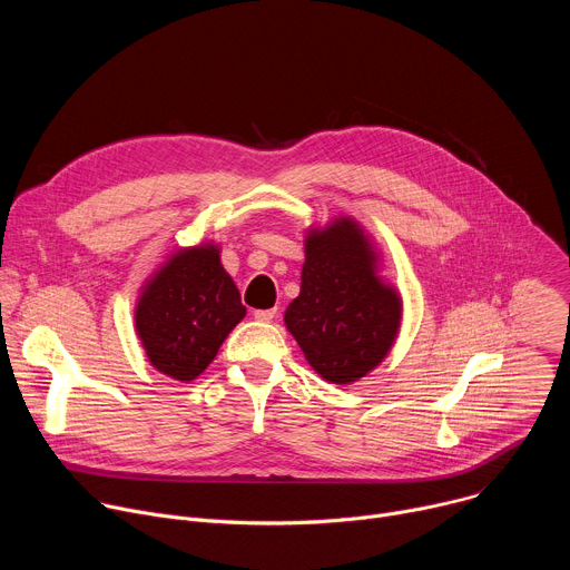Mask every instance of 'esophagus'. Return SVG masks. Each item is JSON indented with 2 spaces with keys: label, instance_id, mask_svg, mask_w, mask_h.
I'll list each match as a JSON object with an SVG mask.
<instances>
[{
  "label": "esophagus",
  "instance_id": "1",
  "mask_svg": "<svg viewBox=\"0 0 570 570\" xmlns=\"http://www.w3.org/2000/svg\"><path fill=\"white\" fill-rule=\"evenodd\" d=\"M253 315H255V320H259V322H271V320H275L277 308H257Z\"/></svg>",
  "mask_w": 570,
  "mask_h": 570
}]
</instances>
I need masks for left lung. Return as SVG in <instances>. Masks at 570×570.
Wrapping results in <instances>:
<instances>
[{
	"mask_svg": "<svg viewBox=\"0 0 570 570\" xmlns=\"http://www.w3.org/2000/svg\"><path fill=\"white\" fill-rule=\"evenodd\" d=\"M299 295L284 313L308 365L330 383L350 385L392 350L401 295L379 275V253L350 216L308 227Z\"/></svg>",
	"mask_w": 570,
	"mask_h": 570,
	"instance_id": "8db88e82",
	"label": "left lung"
}]
</instances>
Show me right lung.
Segmentation results:
<instances>
[{
    "label": "right lung",
    "mask_w": 570,
    "mask_h": 570,
    "mask_svg": "<svg viewBox=\"0 0 570 570\" xmlns=\"http://www.w3.org/2000/svg\"><path fill=\"white\" fill-rule=\"evenodd\" d=\"M243 317L246 306L220 264V248L203 240L169 255L141 286L135 330L157 372L189 383Z\"/></svg>",
    "instance_id": "right-lung-1"
}]
</instances>
